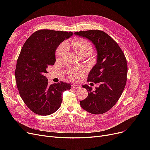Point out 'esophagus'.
Segmentation results:
<instances>
[{"mask_svg": "<svg viewBox=\"0 0 150 150\" xmlns=\"http://www.w3.org/2000/svg\"><path fill=\"white\" fill-rule=\"evenodd\" d=\"M72 87L74 89H79L81 88V86H80V85L78 84H73L72 85Z\"/></svg>", "mask_w": 150, "mask_h": 150, "instance_id": "1", "label": "esophagus"}]
</instances>
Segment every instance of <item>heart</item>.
I'll return each mask as SVG.
<instances>
[{"label":"heart","instance_id":"obj_1","mask_svg":"<svg viewBox=\"0 0 150 150\" xmlns=\"http://www.w3.org/2000/svg\"><path fill=\"white\" fill-rule=\"evenodd\" d=\"M72 46L74 49L76 51L77 54L80 57L85 56V55H89L93 51L92 45L87 40L85 39H76L72 43ZM68 49V44L67 42H62L59 46L56 52L57 56L58 58H61L64 54L65 52ZM84 69L83 68H79L71 70L69 72V76L73 80H77L81 78L84 72Z\"/></svg>","mask_w":150,"mask_h":150}]
</instances>
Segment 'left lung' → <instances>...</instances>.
Instances as JSON below:
<instances>
[{
    "mask_svg": "<svg viewBox=\"0 0 150 150\" xmlns=\"http://www.w3.org/2000/svg\"><path fill=\"white\" fill-rule=\"evenodd\" d=\"M75 35L88 39L95 45L97 63L88 75V81L100 83L96 91L87 84L83 88L88 96L80 101L81 108L92 114H101L111 109L119 99L126 85L128 67L127 59L119 45L103 31H80Z\"/></svg>",
    "mask_w": 150,
    "mask_h": 150,
    "instance_id": "1",
    "label": "left lung"
}]
</instances>
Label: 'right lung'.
Listing matches in <instances>:
<instances>
[{
    "label": "right lung",
    "mask_w": 150,
    "mask_h": 150,
    "mask_svg": "<svg viewBox=\"0 0 150 150\" xmlns=\"http://www.w3.org/2000/svg\"><path fill=\"white\" fill-rule=\"evenodd\" d=\"M71 31L40 30L23 44L17 61L15 77L17 87L27 107L36 114L47 115L61 105L62 93L71 89L69 83L48 84L47 68L56 61L55 52L60 43L73 35Z\"/></svg>",
    "instance_id": "add662e5"
}]
</instances>
